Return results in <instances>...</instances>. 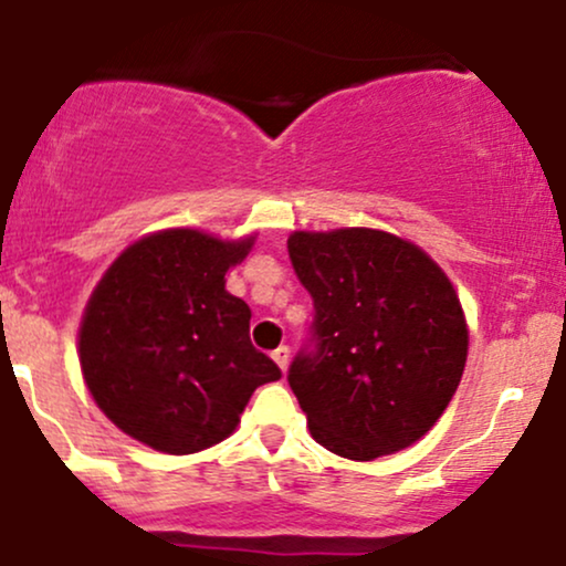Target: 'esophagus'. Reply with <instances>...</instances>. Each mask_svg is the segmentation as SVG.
I'll list each match as a JSON object with an SVG mask.
<instances>
[{"label":"esophagus","mask_w":566,"mask_h":566,"mask_svg":"<svg viewBox=\"0 0 566 566\" xmlns=\"http://www.w3.org/2000/svg\"><path fill=\"white\" fill-rule=\"evenodd\" d=\"M271 356H274V361H276L279 367L287 369V365H290V348L287 346H279Z\"/></svg>","instance_id":"obj_1"}]
</instances>
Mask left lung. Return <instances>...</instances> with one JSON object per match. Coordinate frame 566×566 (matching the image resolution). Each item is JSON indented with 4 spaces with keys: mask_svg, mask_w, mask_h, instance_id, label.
Returning <instances> with one entry per match:
<instances>
[{
    "mask_svg": "<svg viewBox=\"0 0 566 566\" xmlns=\"http://www.w3.org/2000/svg\"><path fill=\"white\" fill-rule=\"evenodd\" d=\"M287 250L314 297L311 346L287 375L311 437L348 460L415 444L469 356L452 282L418 244L375 229L295 231Z\"/></svg>",
    "mask_w": 566,
    "mask_h": 566,
    "instance_id": "1",
    "label": "left lung"
}]
</instances>
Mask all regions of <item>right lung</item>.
Segmentation results:
<instances>
[{
  "instance_id": "right-lung-1",
  "label": "right lung",
  "mask_w": 566,
  "mask_h": 566,
  "mask_svg": "<svg viewBox=\"0 0 566 566\" xmlns=\"http://www.w3.org/2000/svg\"><path fill=\"white\" fill-rule=\"evenodd\" d=\"M255 237L197 229L143 237L103 274L80 327L95 405L127 437L191 454L237 428L252 391L282 378L250 340V305L226 290Z\"/></svg>"
}]
</instances>
